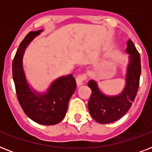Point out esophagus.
Wrapping results in <instances>:
<instances>
[{
	"instance_id": "obj_1",
	"label": "esophagus",
	"mask_w": 152,
	"mask_h": 152,
	"mask_svg": "<svg viewBox=\"0 0 152 152\" xmlns=\"http://www.w3.org/2000/svg\"><path fill=\"white\" fill-rule=\"evenodd\" d=\"M85 80H86V76L84 75V74H83V75H79L76 79L77 85L80 86L82 85V84H83V82L85 81Z\"/></svg>"
}]
</instances>
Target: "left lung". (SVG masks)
<instances>
[{
    "instance_id": "8db88e82",
    "label": "left lung",
    "mask_w": 152,
    "mask_h": 152,
    "mask_svg": "<svg viewBox=\"0 0 152 152\" xmlns=\"http://www.w3.org/2000/svg\"><path fill=\"white\" fill-rule=\"evenodd\" d=\"M129 56L125 85L118 95H109L102 92L94 80L88 81V86L91 89L88 102V110L93 119L100 124L114 122L127 113L137 95L141 73L140 56L134 44L129 39L125 50Z\"/></svg>"
}]
</instances>
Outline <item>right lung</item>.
Instances as JSON below:
<instances>
[{"mask_svg": "<svg viewBox=\"0 0 152 152\" xmlns=\"http://www.w3.org/2000/svg\"><path fill=\"white\" fill-rule=\"evenodd\" d=\"M42 31L30 32L21 42L12 61V77L18 101L26 115L38 124L53 125L64 119L76 83L72 74H69L54 80L42 92L30 84L25 74L23 55L29 44Z\"/></svg>", "mask_w": 152, "mask_h": 152, "instance_id": "add662e5", "label": "right lung"}]
</instances>
